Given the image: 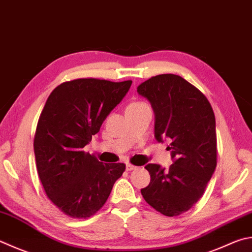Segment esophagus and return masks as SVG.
<instances>
[{
	"instance_id": "esophagus-1",
	"label": "esophagus",
	"mask_w": 252,
	"mask_h": 252,
	"mask_svg": "<svg viewBox=\"0 0 252 252\" xmlns=\"http://www.w3.org/2000/svg\"><path fill=\"white\" fill-rule=\"evenodd\" d=\"M136 169H137V167H135V165H132L130 163L126 164V170L127 171H132V170H136Z\"/></svg>"
}]
</instances>
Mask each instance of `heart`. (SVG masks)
Masks as SVG:
<instances>
[{
	"instance_id": "b5f03b06",
	"label": "heart",
	"mask_w": 252,
	"mask_h": 252,
	"mask_svg": "<svg viewBox=\"0 0 252 252\" xmlns=\"http://www.w3.org/2000/svg\"><path fill=\"white\" fill-rule=\"evenodd\" d=\"M141 104H144V103H132V104H130L129 106H134V105H141Z\"/></svg>"
}]
</instances>
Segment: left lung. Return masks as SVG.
<instances>
[{"mask_svg":"<svg viewBox=\"0 0 252 252\" xmlns=\"http://www.w3.org/2000/svg\"><path fill=\"white\" fill-rule=\"evenodd\" d=\"M155 113V138L171 140L168 169L149 163L145 201L165 216L189 211L205 191L217 163L215 115L206 96L175 74H159L137 88Z\"/></svg>","mask_w":252,"mask_h":252,"instance_id":"left-lung-1","label":"left lung"}]
</instances>
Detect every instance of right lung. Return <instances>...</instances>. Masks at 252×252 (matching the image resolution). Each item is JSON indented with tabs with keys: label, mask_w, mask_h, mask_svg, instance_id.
Instances as JSON below:
<instances>
[{
	"label": "right lung",
	"mask_w": 252,
	"mask_h": 252,
	"mask_svg": "<svg viewBox=\"0 0 252 252\" xmlns=\"http://www.w3.org/2000/svg\"><path fill=\"white\" fill-rule=\"evenodd\" d=\"M132 81L77 79L51 92L38 121L34 151L47 196L72 218L95 214L125 171L83 148L127 94Z\"/></svg>",
	"instance_id": "add662e5"
}]
</instances>
